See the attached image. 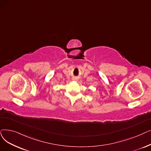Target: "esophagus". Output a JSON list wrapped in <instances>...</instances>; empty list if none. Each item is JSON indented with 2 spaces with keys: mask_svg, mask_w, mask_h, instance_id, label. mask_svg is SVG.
Masks as SVG:
<instances>
[{
  "mask_svg": "<svg viewBox=\"0 0 151 151\" xmlns=\"http://www.w3.org/2000/svg\"><path fill=\"white\" fill-rule=\"evenodd\" d=\"M73 80L76 81V78H73Z\"/></svg>",
  "mask_w": 151,
  "mask_h": 151,
  "instance_id": "34e87169",
  "label": "esophagus"
}]
</instances>
